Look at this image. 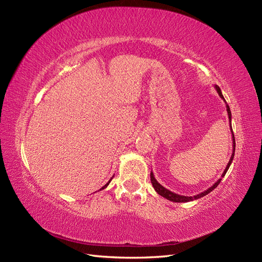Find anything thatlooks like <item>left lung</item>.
<instances>
[{"instance_id": "1", "label": "left lung", "mask_w": 262, "mask_h": 262, "mask_svg": "<svg viewBox=\"0 0 262 262\" xmlns=\"http://www.w3.org/2000/svg\"><path fill=\"white\" fill-rule=\"evenodd\" d=\"M214 87H215V90H216V92L219 93L220 97L225 101V99H224V97H223V95H222V92H221L220 87H219L217 85H214ZM226 110H227V115H228V119H229V123H231L232 114H231V109H229V106H228L227 104H226ZM229 128H231V132H232V136H233V153H232V156H231V160H229V162L227 163V166H226L225 170L223 171V173H222V177L215 182V184H214L213 186H211L210 188H208L207 190H205V191H203V192H201V193H199V194H196V195H193V196L180 195V194H177V193H175V192L170 191V190L166 189L165 187H163V186L160 184V182H158V181L155 179L153 171H150V182H152V185H153V187H154V189H155V191H156L158 194H160V195H162L163 198H165V199H167V200L172 201V202H189V201H193V200H196V199H200V198H202V196H204V195H207L208 193H210V192L212 191V190L215 189V188L219 186V184L221 182L222 178H223V177L225 176L226 171L228 170L229 166H231V164H232V162H233V160H234V155H235V137H234V133H233V130H232V125H229Z\"/></svg>"}]
</instances>
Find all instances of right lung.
<instances>
[{"label":"right lung","mask_w":262,"mask_h":262,"mask_svg":"<svg viewBox=\"0 0 262 262\" xmlns=\"http://www.w3.org/2000/svg\"><path fill=\"white\" fill-rule=\"evenodd\" d=\"M112 179H113V178H112ZM112 179H110V180H109V181H108V182H107V184H106V185H105V186H104V187H102V188H101V189H99V190H102V189H105V188H107V186H108V185H109V184H110V181H112Z\"/></svg>","instance_id":"1"}]
</instances>
